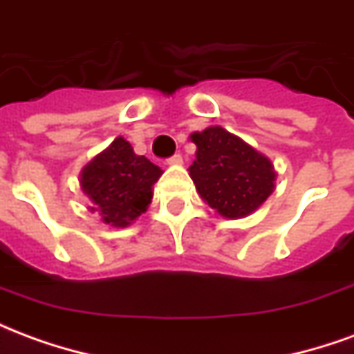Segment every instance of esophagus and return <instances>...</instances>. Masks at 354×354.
<instances>
[{
	"instance_id": "1",
	"label": "esophagus",
	"mask_w": 354,
	"mask_h": 354,
	"mask_svg": "<svg viewBox=\"0 0 354 354\" xmlns=\"http://www.w3.org/2000/svg\"><path fill=\"white\" fill-rule=\"evenodd\" d=\"M167 162H169V165H182V155L174 153L172 157H169V159H167Z\"/></svg>"
}]
</instances>
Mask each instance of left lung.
I'll use <instances>...</instances> for the list:
<instances>
[{
    "label": "left lung",
    "instance_id": "left-lung-1",
    "mask_svg": "<svg viewBox=\"0 0 354 354\" xmlns=\"http://www.w3.org/2000/svg\"><path fill=\"white\" fill-rule=\"evenodd\" d=\"M197 159L189 176L208 205L225 218L250 214L271 195L274 170L271 161L222 127L193 132Z\"/></svg>",
    "mask_w": 354,
    "mask_h": 354
}]
</instances>
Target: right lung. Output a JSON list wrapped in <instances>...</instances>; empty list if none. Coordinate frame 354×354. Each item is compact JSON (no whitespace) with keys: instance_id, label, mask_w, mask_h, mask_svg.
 Returning <instances> with one entry per match:
<instances>
[{"instance_id":"right-lung-1","label":"right lung","mask_w":354,"mask_h":354,"mask_svg":"<svg viewBox=\"0 0 354 354\" xmlns=\"http://www.w3.org/2000/svg\"><path fill=\"white\" fill-rule=\"evenodd\" d=\"M162 170L132 151L124 138H115L111 146L91 161L81 174V187L106 223L124 227L136 220L151 201V185Z\"/></svg>"}]
</instances>
